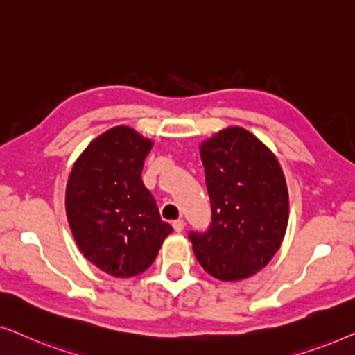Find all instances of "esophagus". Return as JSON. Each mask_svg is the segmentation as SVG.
I'll return each mask as SVG.
<instances>
[{
    "label": "esophagus",
    "mask_w": 355,
    "mask_h": 355,
    "mask_svg": "<svg viewBox=\"0 0 355 355\" xmlns=\"http://www.w3.org/2000/svg\"><path fill=\"white\" fill-rule=\"evenodd\" d=\"M184 225H186V223H184V220L173 221V227H174V231H176V232H181L184 230Z\"/></svg>",
    "instance_id": "esophagus-1"
}]
</instances>
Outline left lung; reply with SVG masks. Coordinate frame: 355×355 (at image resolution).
Instances as JSON below:
<instances>
[{
	"instance_id": "8db88e82",
	"label": "left lung",
	"mask_w": 355,
	"mask_h": 355,
	"mask_svg": "<svg viewBox=\"0 0 355 355\" xmlns=\"http://www.w3.org/2000/svg\"><path fill=\"white\" fill-rule=\"evenodd\" d=\"M211 205L207 231L189 232L193 254L221 281L249 278L278 252L289 218V196L278 159L255 135L230 128L202 144Z\"/></svg>"
}]
</instances>
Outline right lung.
<instances>
[{
	"mask_svg": "<svg viewBox=\"0 0 355 355\" xmlns=\"http://www.w3.org/2000/svg\"><path fill=\"white\" fill-rule=\"evenodd\" d=\"M152 142L130 128L110 129L84 150L67 181L66 215L77 245L118 278L147 270L173 231L142 182Z\"/></svg>",
	"mask_w": 355,
	"mask_h": 355,
	"instance_id": "add662e5",
	"label": "right lung"
}]
</instances>
